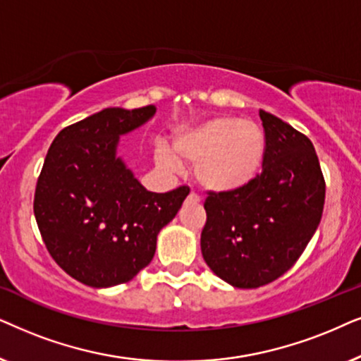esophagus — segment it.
<instances>
[{
  "instance_id": "1",
  "label": "esophagus",
  "mask_w": 361,
  "mask_h": 361,
  "mask_svg": "<svg viewBox=\"0 0 361 361\" xmlns=\"http://www.w3.org/2000/svg\"><path fill=\"white\" fill-rule=\"evenodd\" d=\"M188 198H190L191 201H200V196L196 195V193H193V191H191V193L188 195Z\"/></svg>"
}]
</instances>
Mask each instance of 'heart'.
Instances as JSON below:
<instances>
[{"label":"heart","mask_w":361,"mask_h":361,"mask_svg":"<svg viewBox=\"0 0 361 361\" xmlns=\"http://www.w3.org/2000/svg\"><path fill=\"white\" fill-rule=\"evenodd\" d=\"M173 152L157 150V163L166 171H178L181 163L195 165L200 186L214 193L246 188L256 180L266 158V135L252 120L221 115L173 137Z\"/></svg>","instance_id":"b5f03b06"}]
</instances>
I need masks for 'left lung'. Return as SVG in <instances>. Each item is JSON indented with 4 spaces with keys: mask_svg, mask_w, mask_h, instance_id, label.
<instances>
[{
    "mask_svg": "<svg viewBox=\"0 0 361 361\" xmlns=\"http://www.w3.org/2000/svg\"><path fill=\"white\" fill-rule=\"evenodd\" d=\"M266 135L262 173L246 188L209 191L201 252L239 289L276 281L297 262L319 228L325 180L315 148L276 115L259 110Z\"/></svg>",
    "mask_w": 361,
    "mask_h": 361,
    "instance_id": "left-lung-1",
    "label": "left lung"
}]
</instances>
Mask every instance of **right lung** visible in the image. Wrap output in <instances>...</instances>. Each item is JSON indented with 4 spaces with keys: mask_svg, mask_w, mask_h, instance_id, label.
<instances>
[{
    "mask_svg": "<svg viewBox=\"0 0 361 361\" xmlns=\"http://www.w3.org/2000/svg\"><path fill=\"white\" fill-rule=\"evenodd\" d=\"M157 109L110 107L57 133L35 193L42 241L61 269L85 286L132 281L155 256L157 236L175 218L188 186L152 193L117 157L120 135Z\"/></svg>",
    "mask_w": 361,
    "mask_h": 361,
    "instance_id": "1",
    "label": "right lung"
}]
</instances>
